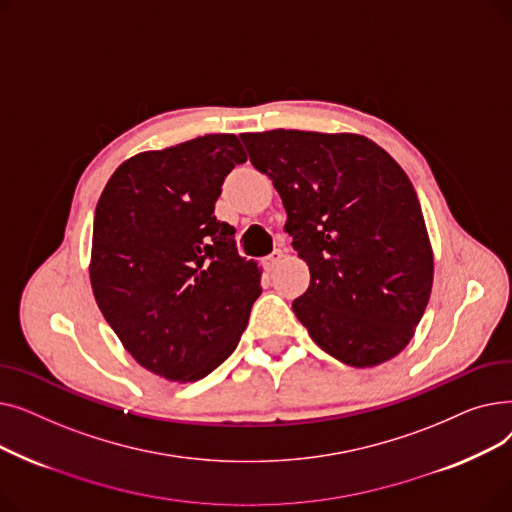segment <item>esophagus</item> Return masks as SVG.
Instances as JSON below:
<instances>
[{
    "label": "esophagus",
    "mask_w": 512,
    "mask_h": 512,
    "mask_svg": "<svg viewBox=\"0 0 512 512\" xmlns=\"http://www.w3.org/2000/svg\"><path fill=\"white\" fill-rule=\"evenodd\" d=\"M282 259H284V253H282L280 249H276L272 255H267V257L263 259L265 270H276V267L282 263Z\"/></svg>",
    "instance_id": "34e87169"
}]
</instances>
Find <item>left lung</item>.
Masks as SVG:
<instances>
[{"mask_svg": "<svg viewBox=\"0 0 512 512\" xmlns=\"http://www.w3.org/2000/svg\"><path fill=\"white\" fill-rule=\"evenodd\" d=\"M274 180L292 247L311 282L292 311L313 342L351 367L405 348L434 284V251L415 188L396 161L353 132L240 134Z\"/></svg>", "mask_w": 512, "mask_h": 512, "instance_id": "8db88e82", "label": "left lung"}]
</instances>
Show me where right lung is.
Segmentation results:
<instances>
[{
  "mask_svg": "<svg viewBox=\"0 0 512 512\" xmlns=\"http://www.w3.org/2000/svg\"><path fill=\"white\" fill-rule=\"evenodd\" d=\"M247 153L205 134L126 159L97 201L89 276L95 301L141 367L197 382L222 365L261 294L257 261L215 218L224 178Z\"/></svg>",
  "mask_w": 512,
  "mask_h": 512,
  "instance_id": "1",
  "label": "right lung"
}]
</instances>
